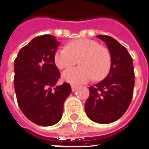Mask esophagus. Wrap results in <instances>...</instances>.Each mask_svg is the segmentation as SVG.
I'll use <instances>...</instances> for the list:
<instances>
[{
    "label": "esophagus",
    "mask_w": 149,
    "mask_h": 149,
    "mask_svg": "<svg viewBox=\"0 0 149 149\" xmlns=\"http://www.w3.org/2000/svg\"><path fill=\"white\" fill-rule=\"evenodd\" d=\"M71 88H72V92H75V91L77 90V89L78 88V85H77V84H72Z\"/></svg>",
    "instance_id": "esophagus-1"
}]
</instances>
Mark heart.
I'll return each instance as SVG.
<instances>
[{
	"mask_svg": "<svg viewBox=\"0 0 149 149\" xmlns=\"http://www.w3.org/2000/svg\"><path fill=\"white\" fill-rule=\"evenodd\" d=\"M81 66L70 68L63 73L65 81L77 84L84 83L93 78L101 81L109 73L112 66V56L109 49L94 40L81 38L73 40L66 48L56 50L54 63L60 69H66L77 64Z\"/></svg>",
	"mask_w": 149,
	"mask_h": 149,
	"instance_id": "1",
	"label": "heart"
}]
</instances>
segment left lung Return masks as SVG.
<instances>
[{"label":"left lung","instance_id":"8db88e82","mask_svg":"<svg viewBox=\"0 0 149 149\" xmlns=\"http://www.w3.org/2000/svg\"><path fill=\"white\" fill-rule=\"evenodd\" d=\"M106 43L112 56L109 75L89 87V97L85 102V112L93 121L109 124L125 114L133 97L135 83L132 58L127 49L107 35L97 36Z\"/></svg>","mask_w":149,"mask_h":149}]
</instances>
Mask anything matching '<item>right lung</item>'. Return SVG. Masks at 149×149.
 Instances as JSON below:
<instances>
[{"label":"right lung","instance_id":"1","mask_svg":"<svg viewBox=\"0 0 149 149\" xmlns=\"http://www.w3.org/2000/svg\"><path fill=\"white\" fill-rule=\"evenodd\" d=\"M60 43L55 37L42 35L21 48L14 61V88L17 100L24 115L40 126H50L61 119L71 86L63 83L54 63Z\"/></svg>","mask_w":149,"mask_h":149}]
</instances>
